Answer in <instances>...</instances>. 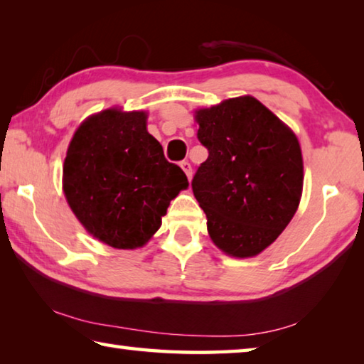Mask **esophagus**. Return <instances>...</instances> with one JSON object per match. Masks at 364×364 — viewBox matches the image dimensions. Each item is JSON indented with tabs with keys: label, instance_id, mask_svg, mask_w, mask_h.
I'll return each instance as SVG.
<instances>
[{
	"label": "esophagus",
	"instance_id": "1",
	"mask_svg": "<svg viewBox=\"0 0 364 364\" xmlns=\"http://www.w3.org/2000/svg\"><path fill=\"white\" fill-rule=\"evenodd\" d=\"M180 167H181L184 173H186L188 180H191V175H193V167H191V164L188 162V160H183V162L180 164Z\"/></svg>",
	"mask_w": 364,
	"mask_h": 364
}]
</instances>
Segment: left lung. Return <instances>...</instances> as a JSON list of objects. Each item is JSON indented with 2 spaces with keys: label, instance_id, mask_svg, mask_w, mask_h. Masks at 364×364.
I'll use <instances>...</instances> for the list:
<instances>
[{
  "label": "left lung",
  "instance_id": "8db88e82",
  "mask_svg": "<svg viewBox=\"0 0 364 364\" xmlns=\"http://www.w3.org/2000/svg\"><path fill=\"white\" fill-rule=\"evenodd\" d=\"M197 138L208 157L193 178L213 244L254 257L286 230L304 188L299 139L252 96L196 110Z\"/></svg>",
  "mask_w": 364,
  "mask_h": 364
}]
</instances>
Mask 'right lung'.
I'll list each match as a JSON object with an SVG mask.
<instances>
[{"instance_id": "add662e5", "label": "right lung", "mask_w": 364, "mask_h": 364, "mask_svg": "<svg viewBox=\"0 0 364 364\" xmlns=\"http://www.w3.org/2000/svg\"><path fill=\"white\" fill-rule=\"evenodd\" d=\"M143 110L107 109L86 119L67 149L64 194L85 230L115 249L144 245L170 200L189 186L147 133Z\"/></svg>"}]
</instances>
